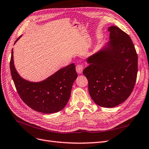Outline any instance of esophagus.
Masks as SVG:
<instances>
[{
	"label": "esophagus",
	"instance_id": "esophagus-1",
	"mask_svg": "<svg viewBox=\"0 0 149 149\" xmlns=\"http://www.w3.org/2000/svg\"><path fill=\"white\" fill-rule=\"evenodd\" d=\"M76 70L78 73L81 74L83 73V65L81 64H78L76 66Z\"/></svg>",
	"mask_w": 149,
	"mask_h": 149
}]
</instances>
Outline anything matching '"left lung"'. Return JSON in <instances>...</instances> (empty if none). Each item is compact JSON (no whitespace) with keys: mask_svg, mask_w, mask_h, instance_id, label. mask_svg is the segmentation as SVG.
I'll return each instance as SVG.
<instances>
[{"mask_svg":"<svg viewBox=\"0 0 149 149\" xmlns=\"http://www.w3.org/2000/svg\"><path fill=\"white\" fill-rule=\"evenodd\" d=\"M107 46L89 56L83 70L92 100L104 107H113L129 97L136 84L138 56L131 38L111 26Z\"/></svg>","mask_w":149,"mask_h":149,"instance_id":"1","label":"left lung"}]
</instances>
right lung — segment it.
<instances>
[{"label": "right lung", "instance_id": "1", "mask_svg": "<svg viewBox=\"0 0 149 149\" xmlns=\"http://www.w3.org/2000/svg\"><path fill=\"white\" fill-rule=\"evenodd\" d=\"M10 68L15 86L22 101L32 109L44 114L55 113L63 109L68 102L73 84L78 76L75 65L72 63L43 81H28L21 78L15 68L13 49Z\"/></svg>", "mask_w": 149, "mask_h": 149}]
</instances>
